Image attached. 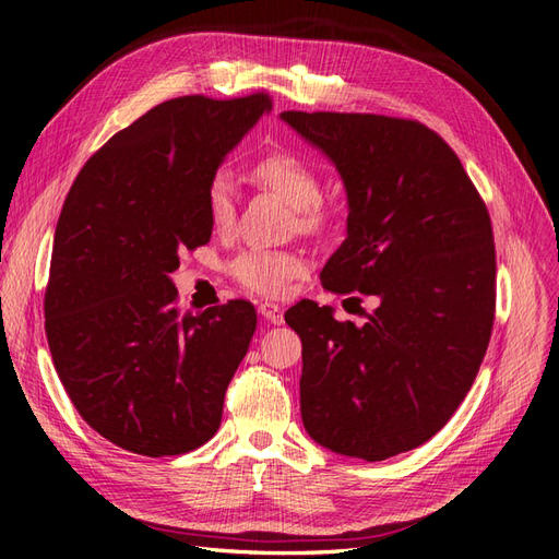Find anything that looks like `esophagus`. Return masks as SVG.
<instances>
[{
  "label": "esophagus",
  "instance_id": "esophagus-1",
  "mask_svg": "<svg viewBox=\"0 0 559 559\" xmlns=\"http://www.w3.org/2000/svg\"><path fill=\"white\" fill-rule=\"evenodd\" d=\"M259 314L267 321V324H284V312L280 306H275V302H261L259 306Z\"/></svg>",
  "mask_w": 559,
  "mask_h": 559
}]
</instances>
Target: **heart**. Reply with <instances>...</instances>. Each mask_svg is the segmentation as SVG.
Instances as JSON below:
<instances>
[{
    "label": "heart",
    "instance_id": "obj_1",
    "mask_svg": "<svg viewBox=\"0 0 559 559\" xmlns=\"http://www.w3.org/2000/svg\"><path fill=\"white\" fill-rule=\"evenodd\" d=\"M257 177L267 189L280 193L298 212L302 230H319L326 224V207L321 205V177L317 167L294 151H273L253 165ZM235 186L226 173H216L205 191V210L214 228H228L235 218ZM306 261L294 251L275 249H247L230 263V275L245 289L277 298L296 280Z\"/></svg>",
    "mask_w": 559,
    "mask_h": 559
}]
</instances>
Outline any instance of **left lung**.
<instances>
[{
    "label": "left lung",
    "instance_id": "obj_1",
    "mask_svg": "<svg viewBox=\"0 0 559 559\" xmlns=\"http://www.w3.org/2000/svg\"><path fill=\"white\" fill-rule=\"evenodd\" d=\"M280 118L347 191V238L321 284L378 300L361 326L314 300L284 314L302 343V425L331 452L382 462L441 431L478 376L495 324L492 224L460 158L427 126L378 114Z\"/></svg>",
    "mask_w": 559,
    "mask_h": 559
}]
</instances>
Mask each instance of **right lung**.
I'll use <instances>...</instances> for the list:
<instances>
[{
    "instance_id": "1",
    "label": "right lung",
    "mask_w": 559,
    "mask_h": 559,
    "mask_svg": "<svg viewBox=\"0 0 559 559\" xmlns=\"http://www.w3.org/2000/svg\"><path fill=\"white\" fill-rule=\"evenodd\" d=\"M270 97L186 95L148 109L83 165L56 226L46 337L74 408L114 445L191 452L222 425L257 312L228 300L181 314L170 273L207 245L205 191Z\"/></svg>"
}]
</instances>
